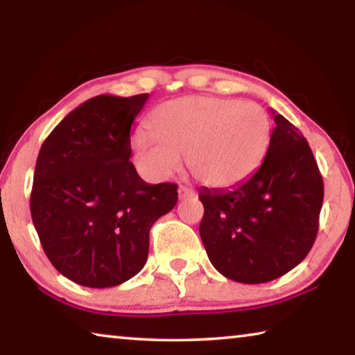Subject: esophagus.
Returning <instances> with one entry per match:
<instances>
[{"mask_svg": "<svg viewBox=\"0 0 355 355\" xmlns=\"http://www.w3.org/2000/svg\"><path fill=\"white\" fill-rule=\"evenodd\" d=\"M194 196V191L189 189L187 187H180L178 188V198L180 199H187V198H193Z\"/></svg>", "mask_w": 355, "mask_h": 355, "instance_id": "obj_1", "label": "esophagus"}]
</instances>
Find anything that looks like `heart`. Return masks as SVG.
I'll list each match as a JSON object with an SVG mask.
<instances>
[{
	"label": "heart",
	"mask_w": 355,
	"mask_h": 355,
	"mask_svg": "<svg viewBox=\"0 0 355 355\" xmlns=\"http://www.w3.org/2000/svg\"><path fill=\"white\" fill-rule=\"evenodd\" d=\"M150 132L132 140L134 159L145 173L167 178L187 156L191 173L213 189L245 183L261 168L272 140L263 107L215 96L180 98L156 107Z\"/></svg>",
	"instance_id": "obj_1"
}]
</instances>
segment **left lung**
<instances>
[{
    "instance_id": "8db88e82",
    "label": "left lung",
    "mask_w": 355,
    "mask_h": 355,
    "mask_svg": "<svg viewBox=\"0 0 355 355\" xmlns=\"http://www.w3.org/2000/svg\"><path fill=\"white\" fill-rule=\"evenodd\" d=\"M275 129L266 161L245 183L199 191V234L219 273L245 284L283 277L316 240L324 200L322 177L306 139L270 109Z\"/></svg>"
}]
</instances>
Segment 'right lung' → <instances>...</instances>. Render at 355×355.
Wrapping results in <instances>:
<instances>
[{
	"instance_id": "1",
	"label": "right lung",
	"mask_w": 355,
	"mask_h": 355,
	"mask_svg": "<svg viewBox=\"0 0 355 355\" xmlns=\"http://www.w3.org/2000/svg\"><path fill=\"white\" fill-rule=\"evenodd\" d=\"M148 93L99 94L69 112L39 151L31 218L49 261L87 288H114L144 268L150 229L177 204L175 183L150 184L131 157V126Z\"/></svg>"
}]
</instances>
